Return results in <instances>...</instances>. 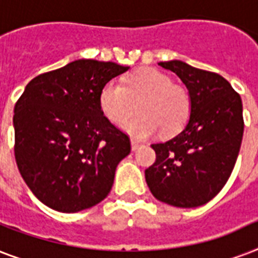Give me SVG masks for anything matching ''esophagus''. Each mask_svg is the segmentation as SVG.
Returning a JSON list of instances; mask_svg holds the SVG:
<instances>
[{"label": "esophagus", "instance_id": "esophagus-1", "mask_svg": "<svg viewBox=\"0 0 258 258\" xmlns=\"http://www.w3.org/2000/svg\"><path fill=\"white\" fill-rule=\"evenodd\" d=\"M139 142H137L135 139H131V149H133V151H137L138 149H139Z\"/></svg>", "mask_w": 258, "mask_h": 258}]
</instances>
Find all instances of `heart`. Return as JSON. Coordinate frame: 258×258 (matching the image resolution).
Instances as JSON below:
<instances>
[{"label": "heart", "mask_w": 258, "mask_h": 258, "mask_svg": "<svg viewBox=\"0 0 258 258\" xmlns=\"http://www.w3.org/2000/svg\"><path fill=\"white\" fill-rule=\"evenodd\" d=\"M101 111L115 124H121L139 108V116L124 128L134 137L145 139L161 131L174 137L190 120L192 101L186 87L171 83L170 76L155 68H141L130 74L121 86L109 82L99 95Z\"/></svg>", "instance_id": "1"}]
</instances>
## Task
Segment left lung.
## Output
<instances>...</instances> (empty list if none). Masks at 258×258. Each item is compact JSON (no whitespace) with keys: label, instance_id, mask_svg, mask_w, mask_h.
<instances>
[{"label":"left lung","instance_id":"8db88e82","mask_svg":"<svg viewBox=\"0 0 258 258\" xmlns=\"http://www.w3.org/2000/svg\"><path fill=\"white\" fill-rule=\"evenodd\" d=\"M159 66L184 83L192 109L182 133L151 145L157 159L146 169V182L157 200L197 208L222 190L236 165L244 134L242 101L218 74L178 60Z\"/></svg>","mask_w":258,"mask_h":258}]
</instances>
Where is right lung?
Returning <instances> with one entry per match:
<instances>
[{
    "label": "right lung",
    "instance_id": "add662e5",
    "mask_svg": "<svg viewBox=\"0 0 258 258\" xmlns=\"http://www.w3.org/2000/svg\"><path fill=\"white\" fill-rule=\"evenodd\" d=\"M128 67L76 60L32 79L14 105V157L42 204L62 213L92 208L108 196L130 137L103 115L104 84Z\"/></svg>",
    "mask_w": 258,
    "mask_h": 258
}]
</instances>
